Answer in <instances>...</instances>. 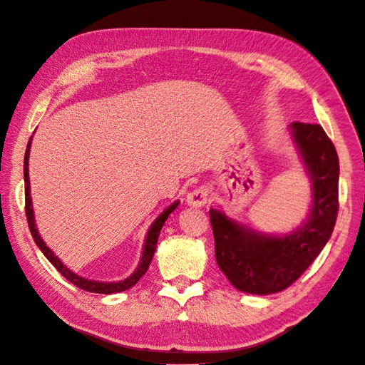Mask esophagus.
Wrapping results in <instances>:
<instances>
[{
  "label": "esophagus",
  "instance_id": "esophagus-1",
  "mask_svg": "<svg viewBox=\"0 0 365 365\" xmlns=\"http://www.w3.org/2000/svg\"><path fill=\"white\" fill-rule=\"evenodd\" d=\"M207 195H209V191L206 187H197V190L191 191L186 195V203L191 207H202L207 203Z\"/></svg>",
  "mask_w": 365,
  "mask_h": 365
}]
</instances>
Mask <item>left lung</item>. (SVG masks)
<instances>
[{
  "label": "left lung",
  "mask_w": 365,
  "mask_h": 365,
  "mask_svg": "<svg viewBox=\"0 0 365 365\" xmlns=\"http://www.w3.org/2000/svg\"><path fill=\"white\" fill-rule=\"evenodd\" d=\"M288 130L311 183V206L300 226L287 233H265L249 222L210 207L215 259L230 284L249 294L268 296L294 284L332 237L338 214L339 163L320 124L292 123Z\"/></svg>",
  "instance_id": "1"
}]
</instances>
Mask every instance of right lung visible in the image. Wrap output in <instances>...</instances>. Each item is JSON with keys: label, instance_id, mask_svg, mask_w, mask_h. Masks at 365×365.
I'll use <instances>...</instances> for the list:
<instances>
[{"label": "right lung", "instance_id": "obj_1", "mask_svg": "<svg viewBox=\"0 0 365 365\" xmlns=\"http://www.w3.org/2000/svg\"><path fill=\"white\" fill-rule=\"evenodd\" d=\"M31 139L30 138L29 144H27V150H26V158H24V182H26V214H27V221H29V227L31 232V237L36 242V245L41 249V252L43 253V256L48 259L58 273H61L65 279H68L71 284H74L76 287L89 291V292H97V294H115V292H121L125 291L128 288H132L136 282L143 277L147 269L150 267V262L155 256L156 252V244H158V238L160 235V229L165 225L167 218L170 217V214L173 210L179 206V200H175L174 203H171L170 206H167L162 212L156 217V220L151 222V226L147 230L145 240H144V247H143V253H140V259L138 267L135 268V272L118 282H101V280H92V279H86L83 276H78L77 273H74L71 268H68L58 257L54 255V252L50 249L48 245L45 244V241L42 240V237L39 235V230L36 227V220H34V210H33V203H31V194H30V178H29V158H30V147H31Z\"/></svg>", "mask_w": 365, "mask_h": 365}]
</instances>
